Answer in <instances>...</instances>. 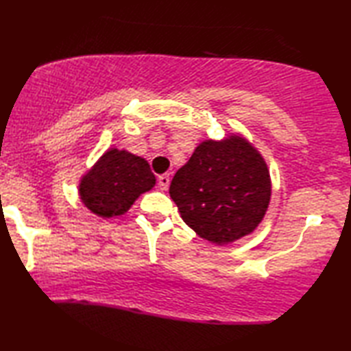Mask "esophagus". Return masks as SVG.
Listing matches in <instances>:
<instances>
[{"mask_svg": "<svg viewBox=\"0 0 351 351\" xmlns=\"http://www.w3.org/2000/svg\"><path fill=\"white\" fill-rule=\"evenodd\" d=\"M168 186H169V176L168 174L158 176V188L162 189V191H166Z\"/></svg>", "mask_w": 351, "mask_h": 351, "instance_id": "esophagus-1", "label": "esophagus"}]
</instances>
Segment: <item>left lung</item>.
Masks as SVG:
<instances>
[{"label":"left lung","instance_id":"obj_1","mask_svg":"<svg viewBox=\"0 0 351 351\" xmlns=\"http://www.w3.org/2000/svg\"><path fill=\"white\" fill-rule=\"evenodd\" d=\"M180 216L205 241L226 245L251 234L271 197L265 160L241 135L205 140L169 186Z\"/></svg>","mask_w":351,"mask_h":351}]
</instances>
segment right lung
<instances>
[{"label":"right lung","mask_w":351,"mask_h":351,"mask_svg":"<svg viewBox=\"0 0 351 351\" xmlns=\"http://www.w3.org/2000/svg\"><path fill=\"white\" fill-rule=\"evenodd\" d=\"M154 185L156 176L145 158L112 147L82 177L78 193L90 213L109 219L125 214Z\"/></svg>","instance_id":"right-lung-1"}]
</instances>
